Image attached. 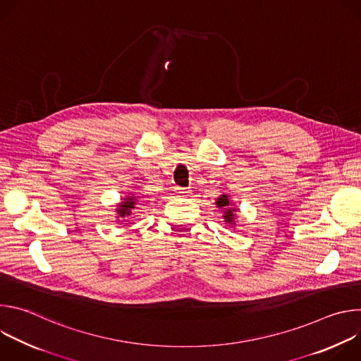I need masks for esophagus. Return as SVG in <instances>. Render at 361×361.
I'll return each mask as SVG.
<instances>
[{
  "mask_svg": "<svg viewBox=\"0 0 361 361\" xmlns=\"http://www.w3.org/2000/svg\"><path fill=\"white\" fill-rule=\"evenodd\" d=\"M174 190H176V192L180 194V195H188V192H190V191H188L187 188H184V187H176Z\"/></svg>",
  "mask_w": 361,
  "mask_h": 361,
  "instance_id": "esophagus-1",
  "label": "esophagus"
}]
</instances>
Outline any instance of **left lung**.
Returning a JSON list of instances; mask_svg holds the SVG:
<instances>
[{
	"label": "left lung",
	"instance_id": "1",
	"mask_svg": "<svg viewBox=\"0 0 361 361\" xmlns=\"http://www.w3.org/2000/svg\"><path fill=\"white\" fill-rule=\"evenodd\" d=\"M216 204H217L219 209L224 210V220H226L227 223L233 224V223H234V219H235V214H234V213H235V209H231V207H230V200H228V197H227L226 194H223L220 198H217Z\"/></svg>",
	"mask_w": 361,
	"mask_h": 361
}]
</instances>
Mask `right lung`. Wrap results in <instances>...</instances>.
Instances as JSON below:
<instances>
[{"instance_id": "obj_1", "label": "right lung", "mask_w": 361, "mask_h": 361, "mask_svg": "<svg viewBox=\"0 0 361 361\" xmlns=\"http://www.w3.org/2000/svg\"><path fill=\"white\" fill-rule=\"evenodd\" d=\"M135 205H137V198L135 197H127V198H124L123 202L118 204L117 214L120 217H128L131 214V210L135 209Z\"/></svg>"}]
</instances>
